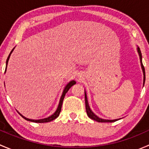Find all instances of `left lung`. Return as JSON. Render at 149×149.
Listing matches in <instances>:
<instances>
[{
	"label": "left lung",
	"instance_id": "obj_1",
	"mask_svg": "<svg viewBox=\"0 0 149 149\" xmlns=\"http://www.w3.org/2000/svg\"><path fill=\"white\" fill-rule=\"evenodd\" d=\"M138 52H139V56H140V61H141V67H142L143 72V85H144V83H145V79H146L145 68H144V66H143V65L142 55H141V49H140L139 47H138ZM85 103H86V110L87 115H88V118H90L91 119L99 122V123H112V122H115V121L118 120H104V119H102V118H100L99 117H97V115H95V114L93 113V112L91 110L89 106H88V100H87V97H86V93H85Z\"/></svg>",
	"mask_w": 149,
	"mask_h": 149
}]
</instances>
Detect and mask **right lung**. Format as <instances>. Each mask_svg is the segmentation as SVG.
<instances>
[{"mask_svg":"<svg viewBox=\"0 0 149 149\" xmlns=\"http://www.w3.org/2000/svg\"><path fill=\"white\" fill-rule=\"evenodd\" d=\"M13 49H12L11 52H10V53L9 54V55H8V58H7V61H6V67H7V64H8V60H9L10 55V54H11V52H13ZM74 84H76V81H71L69 82V83L67 85H66V86L65 87V89H64L63 92L62 96H61V100H60L59 105H58V109H57L56 112H55V113H54L52 115H51V116H49V118H45V119H41V120H31V119H28V118H25V117H24L23 115H21V114H20L21 116H22V118H24L25 120H28V121L34 122V123H48V122H50V121L56 119V118H58V117L60 115V113H61V108H62V104H63V102L64 97H65V94L68 92V90L70 89V87H71L72 86L74 85Z\"/></svg>","mask_w":149,"mask_h":149,"instance_id":"obj_1","label":"right lung"}]
</instances>
